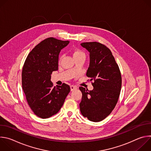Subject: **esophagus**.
Wrapping results in <instances>:
<instances>
[{"label":"esophagus","instance_id":"esophagus-1","mask_svg":"<svg viewBox=\"0 0 151 151\" xmlns=\"http://www.w3.org/2000/svg\"><path fill=\"white\" fill-rule=\"evenodd\" d=\"M76 89H77L76 86H75V85H71L70 86V90H71V91H73L74 90H76Z\"/></svg>","mask_w":151,"mask_h":151}]
</instances>
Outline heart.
Listing matches in <instances>:
<instances>
[{"mask_svg":"<svg viewBox=\"0 0 151 151\" xmlns=\"http://www.w3.org/2000/svg\"><path fill=\"white\" fill-rule=\"evenodd\" d=\"M73 57L75 58L81 57V56H85V54L81 50H79V49H75L73 51Z\"/></svg>","mask_w":151,"mask_h":151,"instance_id":"heart-1","label":"heart"}]
</instances>
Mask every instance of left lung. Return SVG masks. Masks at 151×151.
<instances>
[{
  "label": "left lung",
  "instance_id": "left-lung-1",
  "mask_svg": "<svg viewBox=\"0 0 151 151\" xmlns=\"http://www.w3.org/2000/svg\"><path fill=\"white\" fill-rule=\"evenodd\" d=\"M90 52V66L87 75L90 78L93 90L79 87L82 96L80 111L90 121L99 122L109 115L118 102L122 85L119 66L111 50L97 42L81 44Z\"/></svg>",
  "mask_w": 151,
  "mask_h": 151
}]
</instances>
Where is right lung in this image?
Returning <instances> with one entry per match:
<instances>
[{"label":"right lung","mask_w":151,"mask_h":151,"mask_svg":"<svg viewBox=\"0 0 151 151\" xmlns=\"http://www.w3.org/2000/svg\"><path fill=\"white\" fill-rule=\"evenodd\" d=\"M69 40L52 37L41 41L28 54L22 70V87L33 113L45 119L57 114L70 91L63 83L54 87L51 74L58 68V55Z\"/></svg>","instance_id":"add662e5"}]
</instances>
